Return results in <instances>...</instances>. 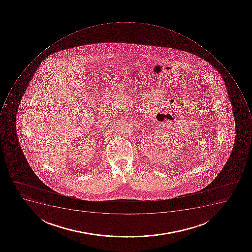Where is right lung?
Here are the masks:
<instances>
[{"label":"right lung","mask_w":252,"mask_h":252,"mask_svg":"<svg viewBox=\"0 0 252 252\" xmlns=\"http://www.w3.org/2000/svg\"><path fill=\"white\" fill-rule=\"evenodd\" d=\"M27 88H28V87H27Z\"/></svg>","instance_id":"1"}]
</instances>
